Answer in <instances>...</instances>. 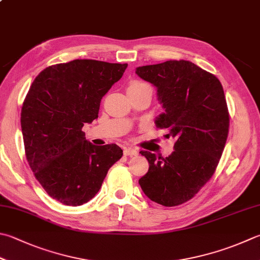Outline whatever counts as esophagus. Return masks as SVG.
I'll return each instance as SVG.
<instances>
[{"mask_svg":"<svg viewBox=\"0 0 260 260\" xmlns=\"http://www.w3.org/2000/svg\"><path fill=\"white\" fill-rule=\"evenodd\" d=\"M123 154L125 156H136L137 154H138V151H137L135 148H131V147H128V148H124Z\"/></svg>","mask_w":260,"mask_h":260,"instance_id":"1","label":"esophagus"}]
</instances>
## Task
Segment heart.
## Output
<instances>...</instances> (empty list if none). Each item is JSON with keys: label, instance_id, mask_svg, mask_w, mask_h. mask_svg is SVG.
<instances>
[{"label": "heart", "instance_id": "b5f03b06", "mask_svg": "<svg viewBox=\"0 0 260 260\" xmlns=\"http://www.w3.org/2000/svg\"><path fill=\"white\" fill-rule=\"evenodd\" d=\"M146 88H150L147 84H144V82H140V81H134L131 82L128 90H139V89H146ZM151 89V88H150Z\"/></svg>", "mask_w": 260, "mask_h": 260}]
</instances>
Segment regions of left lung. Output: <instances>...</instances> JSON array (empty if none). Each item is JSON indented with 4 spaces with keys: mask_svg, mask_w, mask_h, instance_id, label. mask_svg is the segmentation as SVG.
I'll use <instances>...</instances> for the list:
<instances>
[{
    "mask_svg": "<svg viewBox=\"0 0 260 260\" xmlns=\"http://www.w3.org/2000/svg\"><path fill=\"white\" fill-rule=\"evenodd\" d=\"M136 73L156 87L164 112L155 124L175 139L169 157L140 151L149 169L139 184L153 202L178 206L212 178L222 156L230 122L223 87L212 73L184 60L138 67Z\"/></svg>",
    "mask_w": 260,
    "mask_h": 260,
    "instance_id": "left-lung-1",
    "label": "left lung"
}]
</instances>
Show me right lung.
I'll list each match as a JSON object with an SVG mask.
<instances>
[{"label": "right lung", "instance_id": "1", "mask_svg": "<svg viewBox=\"0 0 260 260\" xmlns=\"http://www.w3.org/2000/svg\"><path fill=\"white\" fill-rule=\"evenodd\" d=\"M126 67L73 60L44 69L29 88L21 109L26 157L38 182L58 203L89 202L123 155L115 144L89 143L82 126L99 117L103 96Z\"/></svg>", "mask_w": 260, "mask_h": 260}]
</instances>
